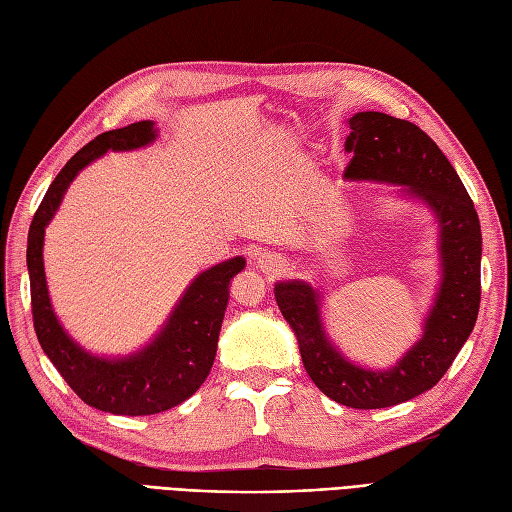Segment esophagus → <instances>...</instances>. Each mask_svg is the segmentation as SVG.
Segmentation results:
<instances>
[{
	"instance_id": "obj_1",
	"label": "esophagus",
	"mask_w": 512,
	"mask_h": 512,
	"mask_svg": "<svg viewBox=\"0 0 512 512\" xmlns=\"http://www.w3.org/2000/svg\"><path fill=\"white\" fill-rule=\"evenodd\" d=\"M261 264H264L261 268H266V272H277L281 268L277 259H266V261H261Z\"/></svg>"
}]
</instances>
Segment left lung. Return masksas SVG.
<instances>
[{
  "instance_id": "8db88e82",
  "label": "left lung",
  "mask_w": 512,
  "mask_h": 512,
  "mask_svg": "<svg viewBox=\"0 0 512 512\" xmlns=\"http://www.w3.org/2000/svg\"><path fill=\"white\" fill-rule=\"evenodd\" d=\"M348 179L400 183L435 209L441 227L443 283L419 339L389 372L361 370L329 344L318 294L309 285L279 283L274 298L298 337L300 357L316 387L352 409H385L435 387L474 331L480 307L482 233L474 201L456 170L426 131L383 112H359L348 121Z\"/></svg>"
}]
</instances>
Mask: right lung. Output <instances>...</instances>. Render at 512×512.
<instances>
[{"label":"right lung","mask_w":512,"mask_h":512,"mask_svg":"<svg viewBox=\"0 0 512 512\" xmlns=\"http://www.w3.org/2000/svg\"><path fill=\"white\" fill-rule=\"evenodd\" d=\"M153 138V123L140 121L90 140L51 181L28 233L32 320L38 342L77 396L88 406L114 415H153L168 411L188 400L203 385L214 365L220 324L229 300V283L246 264L242 257H233L196 277L179 300L166 329L129 359L108 361L90 357L62 331L51 311L45 283L43 238L47 222L56 214L64 190L88 162L108 149L129 151L144 147Z\"/></svg>","instance_id":"obj_1"}]
</instances>
